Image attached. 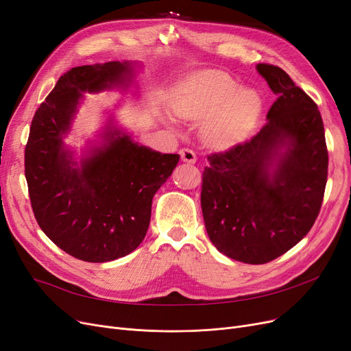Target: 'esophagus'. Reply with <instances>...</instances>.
Instances as JSON below:
<instances>
[{
    "instance_id": "esophagus-1",
    "label": "esophagus",
    "mask_w": 351,
    "mask_h": 351,
    "mask_svg": "<svg viewBox=\"0 0 351 351\" xmlns=\"http://www.w3.org/2000/svg\"><path fill=\"white\" fill-rule=\"evenodd\" d=\"M179 154H180V159H182V162H186V163H195L197 162L195 152H193L192 149H188V147L180 149Z\"/></svg>"
}]
</instances>
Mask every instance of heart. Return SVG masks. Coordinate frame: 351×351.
<instances>
[{"mask_svg": "<svg viewBox=\"0 0 351 351\" xmlns=\"http://www.w3.org/2000/svg\"><path fill=\"white\" fill-rule=\"evenodd\" d=\"M173 111L201 121V136L214 147H227L245 137L261 112V98L252 89L240 88L221 71L206 72L175 90Z\"/></svg>", "mask_w": 351, "mask_h": 351, "instance_id": "1", "label": "heart"}]
</instances>
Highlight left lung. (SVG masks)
Masks as SVG:
<instances>
[{
    "label": "left lung",
    "instance_id": "8db88e82",
    "mask_svg": "<svg viewBox=\"0 0 351 351\" xmlns=\"http://www.w3.org/2000/svg\"><path fill=\"white\" fill-rule=\"evenodd\" d=\"M257 71L278 95L267 121L252 138L206 156L201 189L210 240L219 253L249 265L275 261L308 234L328 175L317 104L279 66L258 63Z\"/></svg>",
    "mask_w": 351,
    "mask_h": 351
}]
</instances>
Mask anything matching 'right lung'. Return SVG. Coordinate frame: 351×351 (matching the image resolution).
Listing matches in <instances>:
<instances>
[{"label": "right lung", "mask_w": 351, "mask_h": 351, "mask_svg": "<svg viewBox=\"0 0 351 351\" xmlns=\"http://www.w3.org/2000/svg\"><path fill=\"white\" fill-rule=\"evenodd\" d=\"M127 63L85 64L63 73L37 108L24 150L36 221L58 247L84 262L115 261L145 239L152 199L179 154H162L114 132L93 158L73 167L62 136L82 97L124 84Z\"/></svg>", "instance_id": "add662e5"}]
</instances>
